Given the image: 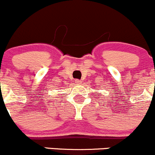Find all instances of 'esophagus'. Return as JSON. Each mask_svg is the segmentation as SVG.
Returning <instances> with one entry per match:
<instances>
[{
	"instance_id": "1",
	"label": "esophagus",
	"mask_w": 155,
	"mask_h": 155,
	"mask_svg": "<svg viewBox=\"0 0 155 155\" xmlns=\"http://www.w3.org/2000/svg\"><path fill=\"white\" fill-rule=\"evenodd\" d=\"M74 83H75L76 85H81V81H80V80H75Z\"/></svg>"
}]
</instances>
